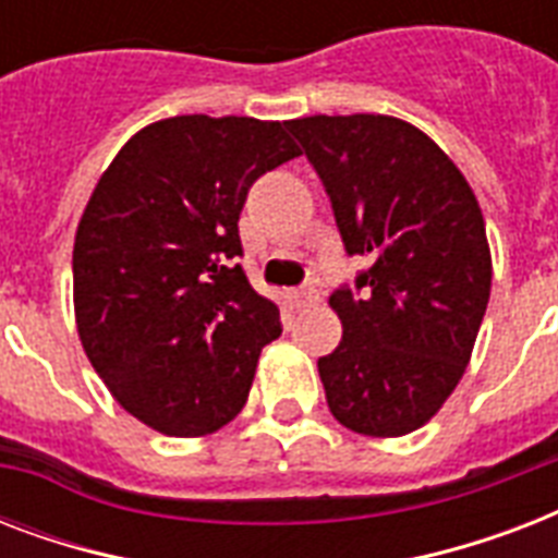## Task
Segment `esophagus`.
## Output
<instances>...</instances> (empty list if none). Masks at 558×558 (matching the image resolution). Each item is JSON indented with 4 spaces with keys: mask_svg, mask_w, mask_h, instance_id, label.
Returning <instances> with one entry per match:
<instances>
[{
    "mask_svg": "<svg viewBox=\"0 0 558 558\" xmlns=\"http://www.w3.org/2000/svg\"><path fill=\"white\" fill-rule=\"evenodd\" d=\"M287 301H289V306H295V310H301V306L315 304V301H318V295H315L313 289H289Z\"/></svg>",
    "mask_w": 558,
    "mask_h": 558,
    "instance_id": "34e87169",
    "label": "esophagus"
}]
</instances>
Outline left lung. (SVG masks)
I'll use <instances>...</instances> for the list:
<instances>
[{
	"mask_svg": "<svg viewBox=\"0 0 558 558\" xmlns=\"http://www.w3.org/2000/svg\"><path fill=\"white\" fill-rule=\"evenodd\" d=\"M330 193L348 254L371 257L359 295L336 289L341 341L318 359L344 428L402 437L425 425L466 373L493 287L475 193L437 144L390 116L287 121Z\"/></svg>",
	"mask_w": 558,
	"mask_h": 558,
	"instance_id": "obj_1",
	"label": "left lung"
}]
</instances>
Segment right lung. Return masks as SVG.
<instances>
[{
  "mask_svg": "<svg viewBox=\"0 0 558 558\" xmlns=\"http://www.w3.org/2000/svg\"><path fill=\"white\" fill-rule=\"evenodd\" d=\"M301 156L280 121L177 116L118 150L77 222V336L118 405L153 432L205 437L243 411L280 336L236 219L266 170Z\"/></svg>",
  "mask_w": 558,
  "mask_h": 558,
  "instance_id": "obj_1",
  "label": "right lung"
}]
</instances>
